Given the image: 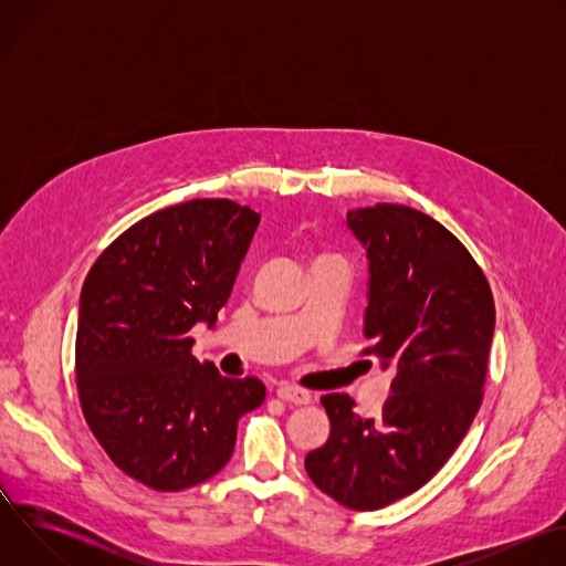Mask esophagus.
<instances>
[{"label": "esophagus", "mask_w": 566, "mask_h": 566, "mask_svg": "<svg viewBox=\"0 0 566 566\" xmlns=\"http://www.w3.org/2000/svg\"><path fill=\"white\" fill-rule=\"evenodd\" d=\"M277 398H282L286 402H293V406H306V402H311V394L306 389L291 387V385L280 387L277 389Z\"/></svg>", "instance_id": "esophagus-1"}]
</instances>
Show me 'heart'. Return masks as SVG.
Segmentation results:
<instances>
[{"instance_id":"obj_1","label":"heart","mask_w":566,"mask_h":566,"mask_svg":"<svg viewBox=\"0 0 566 566\" xmlns=\"http://www.w3.org/2000/svg\"><path fill=\"white\" fill-rule=\"evenodd\" d=\"M319 260H338V258H319Z\"/></svg>"}]
</instances>
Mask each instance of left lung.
I'll list each match as a JSON object with an SVG mask.
<instances>
[{
    "label": "left lung",
    "instance_id": "left-lung-1",
    "mask_svg": "<svg viewBox=\"0 0 566 566\" xmlns=\"http://www.w3.org/2000/svg\"><path fill=\"white\" fill-rule=\"evenodd\" d=\"M367 249L365 356L391 369L376 417L347 394L322 396L332 432L308 452L315 486L354 511H376L428 483L465 437L483 398L495 332L491 284L461 241L421 210L376 203L347 212Z\"/></svg>",
    "mask_w": 566,
    "mask_h": 566
}]
</instances>
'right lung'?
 I'll return each mask as SVG.
<instances>
[{"mask_svg":"<svg viewBox=\"0 0 566 566\" xmlns=\"http://www.w3.org/2000/svg\"><path fill=\"white\" fill-rule=\"evenodd\" d=\"M260 214L230 199L158 210L103 251L80 293V408L132 479L177 493L217 474L237 423L260 408V378H226L192 356L190 329L214 327Z\"/></svg>","mask_w":566,"mask_h":566,"instance_id":"add662e5","label":"right lung"}]
</instances>
